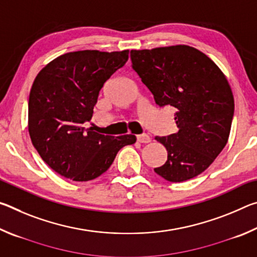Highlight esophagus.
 Instances as JSON below:
<instances>
[{"label":"esophagus","mask_w":257,"mask_h":257,"mask_svg":"<svg viewBox=\"0 0 257 257\" xmlns=\"http://www.w3.org/2000/svg\"><path fill=\"white\" fill-rule=\"evenodd\" d=\"M137 141L139 143H144V144H146V143H150L151 142V137L147 134L137 135Z\"/></svg>","instance_id":"obj_1"}]
</instances>
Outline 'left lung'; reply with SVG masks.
Here are the masks:
<instances>
[{
    "label": "left lung",
    "instance_id": "8db88e82",
    "mask_svg": "<svg viewBox=\"0 0 257 257\" xmlns=\"http://www.w3.org/2000/svg\"><path fill=\"white\" fill-rule=\"evenodd\" d=\"M132 67L160 107H175L176 134L155 139L168 160L160 177L181 182L201 175L223 150L234 112L233 95L219 67L187 45L130 51Z\"/></svg>",
    "mask_w": 257,
    "mask_h": 257
}]
</instances>
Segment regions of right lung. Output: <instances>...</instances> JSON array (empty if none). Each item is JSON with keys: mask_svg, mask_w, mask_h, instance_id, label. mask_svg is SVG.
<instances>
[{"mask_svg": "<svg viewBox=\"0 0 257 257\" xmlns=\"http://www.w3.org/2000/svg\"><path fill=\"white\" fill-rule=\"evenodd\" d=\"M129 51H77L45 66L35 78L28 101L30 139L43 161L64 178L93 180L111 167L134 135L105 136L85 128L99 90L123 67Z\"/></svg>", "mask_w": 257, "mask_h": 257, "instance_id": "obj_1", "label": "right lung"}]
</instances>
